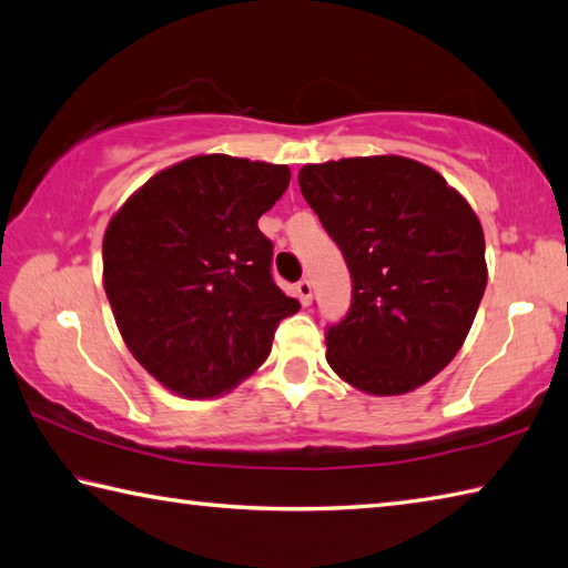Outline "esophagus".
Segmentation results:
<instances>
[{"instance_id":"34e87169","label":"esophagus","mask_w":568,"mask_h":568,"mask_svg":"<svg viewBox=\"0 0 568 568\" xmlns=\"http://www.w3.org/2000/svg\"><path fill=\"white\" fill-rule=\"evenodd\" d=\"M295 293H297V297H301V303L307 307L313 303V285L307 283V281H301L295 285Z\"/></svg>"}]
</instances>
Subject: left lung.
Segmentation results:
<instances>
[{
	"label": "left lung",
	"instance_id": "obj_1",
	"mask_svg": "<svg viewBox=\"0 0 568 568\" xmlns=\"http://www.w3.org/2000/svg\"><path fill=\"white\" fill-rule=\"evenodd\" d=\"M297 183L353 275L327 365L377 397L429 383L459 353L487 287L477 213L435 169L392 153L307 163Z\"/></svg>",
	"mask_w": 568,
	"mask_h": 568
}]
</instances>
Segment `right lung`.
I'll list each match as a JSON object with an SVG mask.
<instances>
[{"instance_id":"obj_1","label":"right lung","mask_w":568,"mask_h":568,"mask_svg":"<svg viewBox=\"0 0 568 568\" xmlns=\"http://www.w3.org/2000/svg\"><path fill=\"white\" fill-rule=\"evenodd\" d=\"M291 183L281 163L203 153L159 171L111 215L104 291L129 353L173 395L221 397L265 363L301 311L257 231Z\"/></svg>"}]
</instances>
